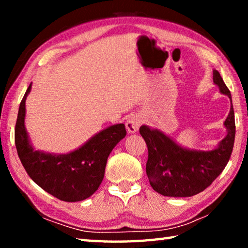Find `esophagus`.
Wrapping results in <instances>:
<instances>
[{
    "label": "esophagus",
    "instance_id": "esophagus-1",
    "mask_svg": "<svg viewBox=\"0 0 248 248\" xmlns=\"http://www.w3.org/2000/svg\"><path fill=\"white\" fill-rule=\"evenodd\" d=\"M142 121H143V119H142V117L140 115H133L132 117H130L127 120V123H125L127 131L129 133H136L138 130H139Z\"/></svg>",
    "mask_w": 248,
    "mask_h": 248
}]
</instances>
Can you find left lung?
<instances>
[{"mask_svg": "<svg viewBox=\"0 0 248 248\" xmlns=\"http://www.w3.org/2000/svg\"><path fill=\"white\" fill-rule=\"evenodd\" d=\"M213 82L221 94L229 96L231 108L224 121L226 136L210 151L190 150L179 145L157 129L141 125L140 134L148 145L146 175L153 189L166 197H191L212 184L228 164L235 139L232 97L223 78L213 70Z\"/></svg>", "mask_w": 248, "mask_h": 248, "instance_id": "left-lung-1", "label": "left lung"}]
</instances>
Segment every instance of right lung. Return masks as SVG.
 Wrapping results in <instances>:
<instances>
[{
  "instance_id": "right-lung-1",
  "label": "right lung",
  "mask_w": 248,
  "mask_h": 248,
  "mask_svg": "<svg viewBox=\"0 0 248 248\" xmlns=\"http://www.w3.org/2000/svg\"><path fill=\"white\" fill-rule=\"evenodd\" d=\"M31 90V83L20 102L15 125V145L24 169L39 187L58 199L68 202L87 199L103 182L109 154L127 134L124 124L102 130L66 154L35 150L25 127V103Z\"/></svg>"
}]
</instances>
